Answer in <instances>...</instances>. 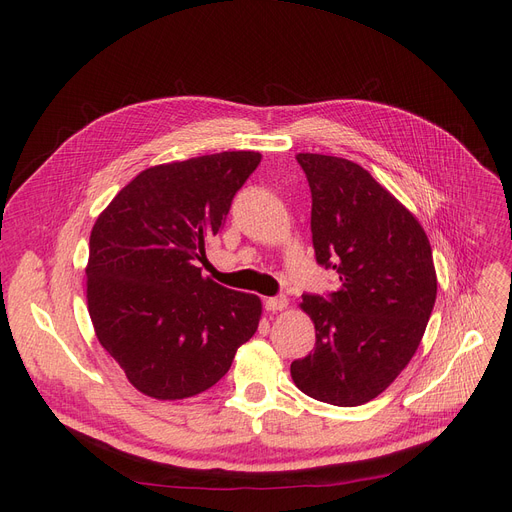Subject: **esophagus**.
I'll list each match as a JSON object with an SVG mask.
<instances>
[{"label": "esophagus", "mask_w": 512, "mask_h": 512, "mask_svg": "<svg viewBox=\"0 0 512 512\" xmlns=\"http://www.w3.org/2000/svg\"><path fill=\"white\" fill-rule=\"evenodd\" d=\"M263 305H265V311L276 313V311H284L288 307V301L286 297H272V299H265Z\"/></svg>", "instance_id": "34e87169"}]
</instances>
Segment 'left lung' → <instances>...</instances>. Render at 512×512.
<instances>
[{
  "instance_id": "left-lung-1",
  "label": "left lung",
  "mask_w": 512,
  "mask_h": 512,
  "mask_svg": "<svg viewBox=\"0 0 512 512\" xmlns=\"http://www.w3.org/2000/svg\"><path fill=\"white\" fill-rule=\"evenodd\" d=\"M297 161L311 188L315 259L336 270L340 288L303 294L315 348L290 375L315 400L359 407L398 378L423 338L438 292L432 247L415 215L355 161Z\"/></svg>"
}]
</instances>
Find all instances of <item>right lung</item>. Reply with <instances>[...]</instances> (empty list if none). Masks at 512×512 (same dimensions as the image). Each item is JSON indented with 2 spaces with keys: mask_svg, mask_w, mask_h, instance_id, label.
<instances>
[{
  "mask_svg": "<svg viewBox=\"0 0 512 512\" xmlns=\"http://www.w3.org/2000/svg\"><path fill=\"white\" fill-rule=\"evenodd\" d=\"M261 153L222 151L143 170L97 218L87 303L97 340L128 382L157 400L205 392L259 326L261 301L201 276Z\"/></svg>",
  "mask_w": 512,
  "mask_h": 512,
  "instance_id": "add662e5",
  "label": "right lung"
}]
</instances>
